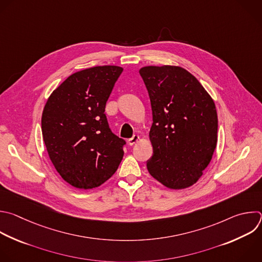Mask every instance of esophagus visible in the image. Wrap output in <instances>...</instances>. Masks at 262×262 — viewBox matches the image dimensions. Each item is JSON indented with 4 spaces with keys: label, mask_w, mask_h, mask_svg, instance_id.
Segmentation results:
<instances>
[{
    "label": "esophagus",
    "mask_w": 262,
    "mask_h": 262,
    "mask_svg": "<svg viewBox=\"0 0 262 262\" xmlns=\"http://www.w3.org/2000/svg\"><path fill=\"white\" fill-rule=\"evenodd\" d=\"M139 140H140V137H139L138 135H135L133 138H130V139L128 140V144H129L130 146H133V145L136 144Z\"/></svg>",
    "instance_id": "obj_1"
}]
</instances>
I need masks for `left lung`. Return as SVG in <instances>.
<instances>
[{
    "mask_svg": "<svg viewBox=\"0 0 262 262\" xmlns=\"http://www.w3.org/2000/svg\"><path fill=\"white\" fill-rule=\"evenodd\" d=\"M149 94L153 123L150 175L169 189L195 184L217 145L216 106L199 80L178 66H147L139 71Z\"/></svg>",
    "mask_w": 262,
    "mask_h": 262,
    "instance_id": "1",
    "label": "left lung"
}]
</instances>
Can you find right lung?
<instances>
[{
  "label": "right lung",
  "mask_w": 262,
  "mask_h": 262,
  "mask_svg": "<svg viewBox=\"0 0 262 262\" xmlns=\"http://www.w3.org/2000/svg\"><path fill=\"white\" fill-rule=\"evenodd\" d=\"M123 69L99 66L69 76L48 98L42 135L60 177L73 187L101 186L117 170L125 141L115 136L105 114L106 103Z\"/></svg>",
  "instance_id": "1"
}]
</instances>
